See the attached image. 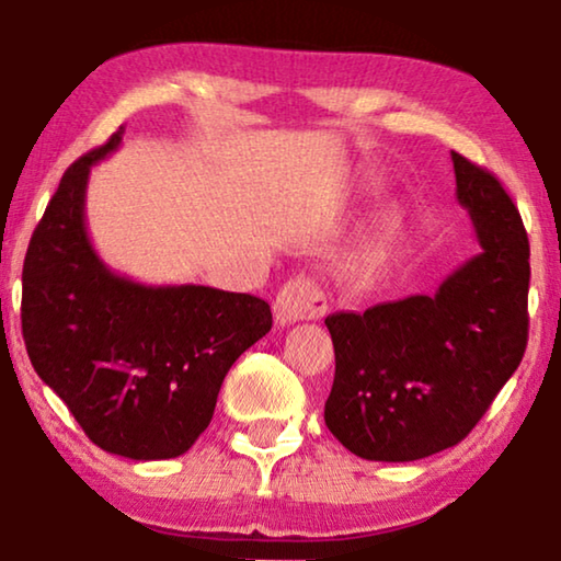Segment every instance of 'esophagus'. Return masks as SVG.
<instances>
[{
	"instance_id": "1",
	"label": "esophagus",
	"mask_w": 561,
	"mask_h": 561,
	"mask_svg": "<svg viewBox=\"0 0 561 561\" xmlns=\"http://www.w3.org/2000/svg\"><path fill=\"white\" fill-rule=\"evenodd\" d=\"M275 321L280 327H290L296 321L306 319H321L327 313V296L323 290L316 286L311 278L306 275H298V278H290L286 286L278 290V298H275Z\"/></svg>"
}]
</instances>
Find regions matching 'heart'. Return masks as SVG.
I'll list each match as a JSON object with an SVG mask.
<instances>
[{
    "instance_id": "1",
    "label": "heart",
    "mask_w": 561,
    "mask_h": 561,
    "mask_svg": "<svg viewBox=\"0 0 561 561\" xmlns=\"http://www.w3.org/2000/svg\"><path fill=\"white\" fill-rule=\"evenodd\" d=\"M402 232V220L400 215L394 213H385L379 215L375 222L367 227V232L362 234L359 245L352 255H348V275H352L354 283L359 286H367L369 280H375V275H379L381 267L387 265L389 255L397 245V238Z\"/></svg>"
}]
</instances>
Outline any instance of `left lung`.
Returning a JSON list of instances; mask_svg holds the SVG:
<instances>
[{"instance_id":"left-lung-1","label":"left lung","mask_w":561,"mask_h":561,"mask_svg":"<svg viewBox=\"0 0 561 561\" xmlns=\"http://www.w3.org/2000/svg\"><path fill=\"white\" fill-rule=\"evenodd\" d=\"M450 159L481 253L433 296L327 319L336 375L323 420L364 460L410 462L458 445L522 364L531 278L522 215L491 172Z\"/></svg>"}]
</instances>
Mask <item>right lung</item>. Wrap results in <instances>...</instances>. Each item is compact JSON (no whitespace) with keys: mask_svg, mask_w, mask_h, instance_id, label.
Returning a JSON list of instances; mask_svg holds the SVG:
<instances>
[{"mask_svg":"<svg viewBox=\"0 0 561 561\" xmlns=\"http://www.w3.org/2000/svg\"><path fill=\"white\" fill-rule=\"evenodd\" d=\"M80 157L60 180L22 267V336L37 377L113 456L169 460L213 420L234 359L273 327L271 306L209 286H146L95 253L85 227L91 167L121 146Z\"/></svg>","mask_w":561,"mask_h":561,"instance_id":"add662e5","label":"right lung"}]
</instances>
